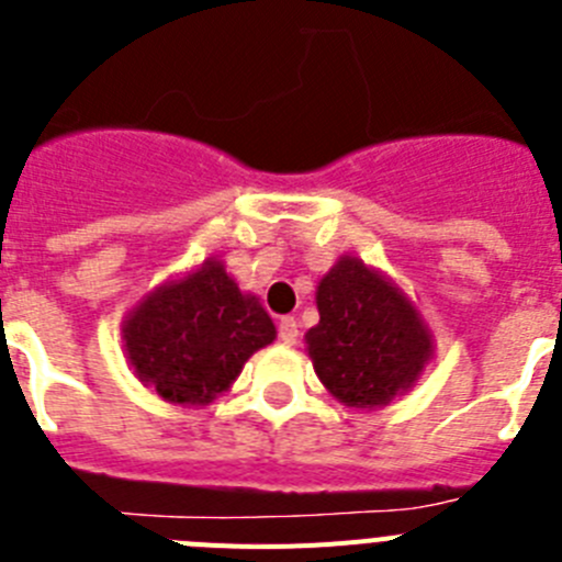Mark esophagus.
<instances>
[{
  "label": "esophagus",
  "instance_id": "obj_1",
  "mask_svg": "<svg viewBox=\"0 0 562 562\" xmlns=\"http://www.w3.org/2000/svg\"><path fill=\"white\" fill-rule=\"evenodd\" d=\"M278 340L286 342V346L297 340V321L292 315H284L278 321Z\"/></svg>",
  "mask_w": 562,
  "mask_h": 562
}]
</instances>
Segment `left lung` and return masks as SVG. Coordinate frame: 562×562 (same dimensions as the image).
<instances>
[{
  "label": "left lung",
  "instance_id": "left-lung-1",
  "mask_svg": "<svg viewBox=\"0 0 562 562\" xmlns=\"http://www.w3.org/2000/svg\"><path fill=\"white\" fill-rule=\"evenodd\" d=\"M321 324L306 331L315 374L349 408H376L411 389L430 335L411 301L360 258H340L317 286Z\"/></svg>",
  "mask_w": 562,
  "mask_h": 562
}]
</instances>
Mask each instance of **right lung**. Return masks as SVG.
Listing matches in <instances>:
<instances>
[{"mask_svg":"<svg viewBox=\"0 0 562 562\" xmlns=\"http://www.w3.org/2000/svg\"><path fill=\"white\" fill-rule=\"evenodd\" d=\"M143 385L177 405H205L233 385L247 357L276 340V326L220 261L160 286L123 326Z\"/></svg>","mask_w":562,"mask_h":562,"instance_id":"obj_1","label":"right lung"}]
</instances>
